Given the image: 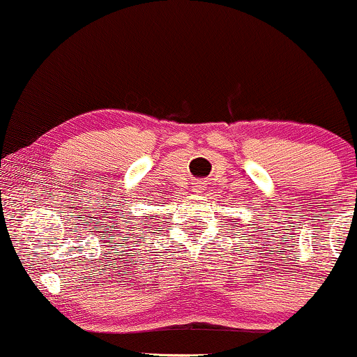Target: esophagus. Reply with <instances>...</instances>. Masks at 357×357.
I'll use <instances>...</instances> for the list:
<instances>
[{
  "mask_svg": "<svg viewBox=\"0 0 357 357\" xmlns=\"http://www.w3.org/2000/svg\"><path fill=\"white\" fill-rule=\"evenodd\" d=\"M204 186H206V183L204 181H195L192 183V186H191V190H192V192H202L203 190H204Z\"/></svg>",
  "mask_w": 357,
  "mask_h": 357,
  "instance_id": "esophagus-1",
  "label": "esophagus"
}]
</instances>
